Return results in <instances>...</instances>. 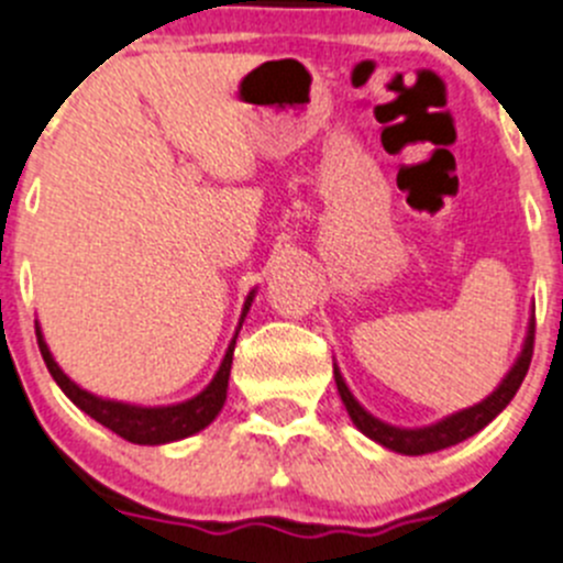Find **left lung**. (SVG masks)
Masks as SVG:
<instances>
[{"instance_id": "obj_1", "label": "left lung", "mask_w": 563, "mask_h": 563, "mask_svg": "<svg viewBox=\"0 0 563 563\" xmlns=\"http://www.w3.org/2000/svg\"><path fill=\"white\" fill-rule=\"evenodd\" d=\"M530 358H533V319H530L528 335H525L522 353H519L517 364L511 366V372L503 377L500 386L488 394L486 400L477 402V406L464 408V411L453 413V417H444L441 422L428 424V428H394V424L380 422V419L372 417V413L355 400L353 391L346 388L341 372L333 369V375H335V386H339V394H341V402H344L346 413H350V419H353V424L361 430V433L369 435L372 441H377V444H383V448L394 450V453L428 455V453H439V450L444 448H453V444H459V441L470 439V435H475L477 430L486 428V424L514 400V394H517V388L522 386L525 375H528Z\"/></svg>"}]
</instances>
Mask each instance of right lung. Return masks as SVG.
Returning <instances> with one entry per match:
<instances>
[{"instance_id":"right-lung-1","label":"right lung","mask_w":563,"mask_h":563,"mask_svg":"<svg viewBox=\"0 0 563 563\" xmlns=\"http://www.w3.org/2000/svg\"><path fill=\"white\" fill-rule=\"evenodd\" d=\"M252 297L255 291H250L244 302V311H241L239 328H235L233 341H230L228 353H224L222 366L213 375V380L191 397L186 402H177V406H157V408H144V406H130V402H119V400H102L97 394L86 391V388L77 386L71 377H66V372L55 364L52 358L49 346H46L44 335H41V328L35 324V335H38V346L41 355H44V364L49 369V375L55 377L57 386L63 388L68 400L75 402L80 411H86L88 417L97 419L99 424H104L108 430H113L115 435H122V439L133 441V444H169V441L186 439V435L199 433L202 428H208L213 419L219 417L222 411L224 400H228V380H230V366H233V350H235V339H239L241 322H244L246 311L252 306Z\"/></svg>"}]
</instances>
